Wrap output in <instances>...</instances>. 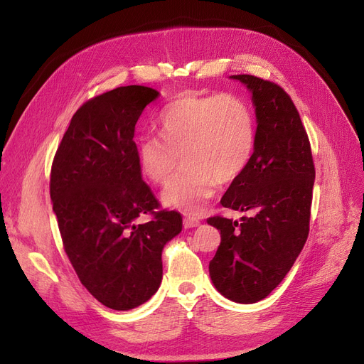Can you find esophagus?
<instances>
[{"instance_id": "1", "label": "esophagus", "mask_w": 364, "mask_h": 364, "mask_svg": "<svg viewBox=\"0 0 364 364\" xmlns=\"http://www.w3.org/2000/svg\"><path fill=\"white\" fill-rule=\"evenodd\" d=\"M183 223H184V227H186V228H190V227H198V225L200 224V220H198V218H195V217H190V215H188V217H186V218H184V221H183Z\"/></svg>"}]
</instances>
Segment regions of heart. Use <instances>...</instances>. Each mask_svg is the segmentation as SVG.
I'll return each mask as SVG.
<instances>
[{"mask_svg":"<svg viewBox=\"0 0 364 364\" xmlns=\"http://www.w3.org/2000/svg\"><path fill=\"white\" fill-rule=\"evenodd\" d=\"M162 139L146 136L137 143L141 174L165 184L183 153L186 168L165 188L168 206L199 214L217 184L236 181L251 162L255 147V118L251 106L232 92L181 95L159 113Z\"/></svg>","mask_w":364,"mask_h":364,"instance_id":"1","label":"heart"}]
</instances>
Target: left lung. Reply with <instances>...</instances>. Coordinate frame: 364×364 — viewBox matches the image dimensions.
Instances as JSON below:
<instances>
[{
    "instance_id": "obj_1",
    "label": "left lung",
    "mask_w": 364,
    "mask_h": 364,
    "mask_svg": "<svg viewBox=\"0 0 364 364\" xmlns=\"http://www.w3.org/2000/svg\"><path fill=\"white\" fill-rule=\"evenodd\" d=\"M252 92L257 137L250 165L232 183L221 205L252 217H209L221 242L209 262L218 292L251 304L269 295L288 274L310 232L314 161L299 113L280 85L252 75H233Z\"/></svg>"
}]
</instances>
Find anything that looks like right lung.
I'll return each mask as SVG.
<instances>
[{"mask_svg":"<svg viewBox=\"0 0 364 364\" xmlns=\"http://www.w3.org/2000/svg\"><path fill=\"white\" fill-rule=\"evenodd\" d=\"M159 92L128 85L85 102L55 150L53 211L65 252L85 289L112 310L146 302L162 280V250L181 232L177 211L143 181L134 131ZM146 213L147 223L136 218Z\"/></svg>","mask_w":364,"mask_h":364,"instance_id":"1","label":"right lung"}]
</instances>
